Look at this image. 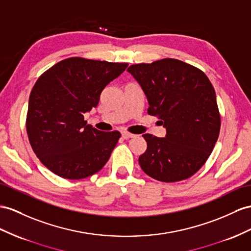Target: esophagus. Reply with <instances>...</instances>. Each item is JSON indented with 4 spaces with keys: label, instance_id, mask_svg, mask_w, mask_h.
I'll list each match as a JSON object with an SVG mask.
<instances>
[{
    "label": "esophagus",
    "instance_id": "obj_1",
    "mask_svg": "<svg viewBox=\"0 0 251 251\" xmlns=\"http://www.w3.org/2000/svg\"><path fill=\"white\" fill-rule=\"evenodd\" d=\"M122 137L124 139H129V138H133L134 134L128 132V131H122Z\"/></svg>",
    "mask_w": 251,
    "mask_h": 251
}]
</instances>
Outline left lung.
Here are the masks:
<instances>
[{
  "instance_id": "8db88e82",
  "label": "left lung",
  "mask_w": 251,
  "mask_h": 251,
  "mask_svg": "<svg viewBox=\"0 0 251 251\" xmlns=\"http://www.w3.org/2000/svg\"><path fill=\"white\" fill-rule=\"evenodd\" d=\"M129 72L149 100L147 113L166 128L165 138L143 134L139 157L145 174L162 182L188 179L210 157L221 129L215 90L201 70L174 58L131 64Z\"/></svg>"
}]
</instances>
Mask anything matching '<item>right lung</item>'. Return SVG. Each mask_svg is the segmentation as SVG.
Segmentation results:
<instances>
[{
    "label": "right lung",
    "instance_id": "obj_1",
    "mask_svg": "<svg viewBox=\"0 0 251 251\" xmlns=\"http://www.w3.org/2000/svg\"><path fill=\"white\" fill-rule=\"evenodd\" d=\"M128 63L71 57L40 75L31 90L26 131L41 163L66 179H82L102 169L121 137L87 124L83 113L99 105L109 82Z\"/></svg>",
    "mask_w": 251,
    "mask_h": 251
}]
</instances>
